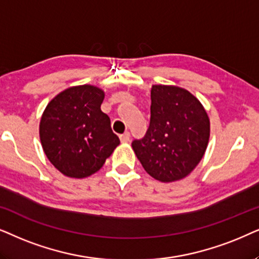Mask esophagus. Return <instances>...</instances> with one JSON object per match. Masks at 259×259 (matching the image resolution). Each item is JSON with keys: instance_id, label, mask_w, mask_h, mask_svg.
<instances>
[{"instance_id": "1", "label": "esophagus", "mask_w": 259, "mask_h": 259, "mask_svg": "<svg viewBox=\"0 0 259 259\" xmlns=\"http://www.w3.org/2000/svg\"><path fill=\"white\" fill-rule=\"evenodd\" d=\"M119 140H120V142H122V143H127V142H129V140H130V134L127 132L122 134V135H119Z\"/></svg>"}]
</instances>
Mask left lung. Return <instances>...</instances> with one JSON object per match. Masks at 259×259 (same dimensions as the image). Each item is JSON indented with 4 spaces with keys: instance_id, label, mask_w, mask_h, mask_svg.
<instances>
[{
    "instance_id": "1",
    "label": "left lung",
    "mask_w": 259,
    "mask_h": 259,
    "mask_svg": "<svg viewBox=\"0 0 259 259\" xmlns=\"http://www.w3.org/2000/svg\"><path fill=\"white\" fill-rule=\"evenodd\" d=\"M150 124L132 146L144 170L161 182L181 180L199 164L209 140V118L195 96L174 85L151 86Z\"/></svg>"
}]
</instances>
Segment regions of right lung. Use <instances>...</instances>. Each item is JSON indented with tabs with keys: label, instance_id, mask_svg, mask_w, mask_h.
<instances>
[{
	"label": "right lung",
	"instance_id": "obj_1",
	"mask_svg": "<svg viewBox=\"0 0 259 259\" xmlns=\"http://www.w3.org/2000/svg\"><path fill=\"white\" fill-rule=\"evenodd\" d=\"M105 94L94 85L72 86L48 103L39 134L52 164L68 178L95 174L119 144L109 116L101 110Z\"/></svg>",
	"mask_w": 259,
	"mask_h": 259
}]
</instances>
